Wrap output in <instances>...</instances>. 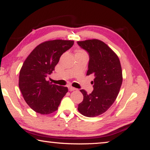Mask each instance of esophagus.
<instances>
[{
  "label": "esophagus",
  "mask_w": 150,
  "mask_h": 150,
  "mask_svg": "<svg viewBox=\"0 0 150 150\" xmlns=\"http://www.w3.org/2000/svg\"><path fill=\"white\" fill-rule=\"evenodd\" d=\"M68 89H69V90L70 91H72L76 90V89H75V88H73L72 86H68Z\"/></svg>",
  "instance_id": "esophagus-1"
}]
</instances>
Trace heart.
<instances>
[{
    "label": "heart",
    "instance_id": "1",
    "mask_svg": "<svg viewBox=\"0 0 150 150\" xmlns=\"http://www.w3.org/2000/svg\"><path fill=\"white\" fill-rule=\"evenodd\" d=\"M83 52H82V51H79V52H78L77 53H83Z\"/></svg>",
    "mask_w": 150,
    "mask_h": 150
}]
</instances>
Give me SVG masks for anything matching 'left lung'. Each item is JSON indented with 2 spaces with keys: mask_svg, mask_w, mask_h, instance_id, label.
I'll list each match as a JSON object with an SVG mask.
<instances>
[{
  "mask_svg": "<svg viewBox=\"0 0 150 150\" xmlns=\"http://www.w3.org/2000/svg\"><path fill=\"white\" fill-rule=\"evenodd\" d=\"M77 44L88 53L87 75L95 77L92 92L80 90L83 100L77 109L85 117H97L110 108L119 93L122 82L121 65L117 55L100 40H88L77 42Z\"/></svg>",
  "mask_w": 150,
  "mask_h": 150,
  "instance_id": "8db88e82",
  "label": "left lung"
}]
</instances>
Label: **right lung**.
<instances>
[{"label": "right lung", "instance_id": "1", "mask_svg": "<svg viewBox=\"0 0 150 150\" xmlns=\"http://www.w3.org/2000/svg\"><path fill=\"white\" fill-rule=\"evenodd\" d=\"M74 44L71 40H54L39 44L28 56L20 70L19 87L23 97L32 110L49 115L58 109L68 89L52 84L46 78L64 52Z\"/></svg>", "mask_w": 150, "mask_h": 150}]
</instances>
